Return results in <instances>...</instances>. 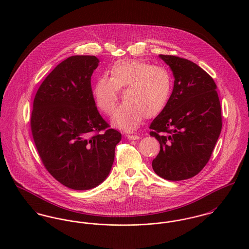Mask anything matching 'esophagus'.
I'll list each match as a JSON object with an SVG mask.
<instances>
[{
    "label": "esophagus",
    "instance_id": "34e87169",
    "mask_svg": "<svg viewBox=\"0 0 249 249\" xmlns=\"http://www.w3.org/2000/svg\"><path fill=\"white\" fill-rule=\"evenodd\" d=\"M129 140H139L140 139V136L139 135H133V134H128L126 136Z\"/></svg>",
    "mask_w": 249,
    "mask_h": 249
}]
</instances>
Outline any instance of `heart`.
<instances>
[{
  "label": "heart",
  "mask_w": 249,
  "mask_h": 249,
  "mask_svg": "<svg viewBox=\"0 0 249 249\" xmlns=\"http://www.w3.org/2000/svg\"><path fill=\"white\" fill-rule=\"evenodd\" d=\"M110 76H100L93 87V98L98 108L111 115L120 98L124 102L112 117V124L124 130L132 131L143 117L158 115L168 104L173 79L165 67L142 60H119L108 70Z\"/></svg>",
  "instance_id": "b5f03b06"
}]
</instances>
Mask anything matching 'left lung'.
Segmentation results:
<instances>
[{
	"mask_svg": "<svg viewBox=\"0 0 249 249\" xmlns=\"http://www.w3.org/2000/svg\"><path fill=\"white\" fill-rule=\"evenodd\" d=\"M175 76L167 106L151 122L150 136L160 143L152 169L179 181L196 176L208 163L221 131V109L213 78L196 63L159 54Z\"/></svg>",
	"mask_w": 249,
	"mask_h": 249,
	"instance_id": "left-lung-1",
	"label": "left lung"
}]
</instances>
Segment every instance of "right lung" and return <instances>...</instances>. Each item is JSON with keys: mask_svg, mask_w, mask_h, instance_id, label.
<instances>
[{"mask_svg": "<svg viewBox=\"0 0 249 249\" xmlns=\"http://www.w3.org/2000/svg\"><path fill=\"white\" fill-rule=\"evenodd\" d=\"M100 60L73 55L59 63L40 85L31 127L47 171L72 190H89L107 179L121 141L93 98L91 76Z\"/></svg>", "mask_w": 249, "mask_h": 249, "instance_id": "add662e5", "label": "right lung"}]
</instances>
